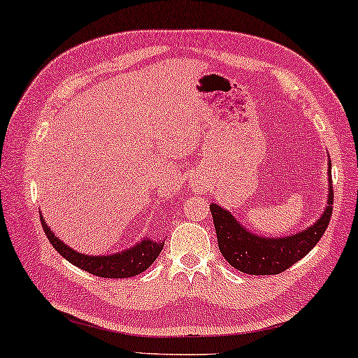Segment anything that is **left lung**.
Instances as JSON below:
<instances>
[{"mask_svg":"<svg viewBox=\"0 0 358 358\" xmlns=\"http://www.w3.org/2000/svg\"><path fill=\"white\" fill-rule=\"evenodd\" d=\"M329 169H331V162ZM328 206L322 217L304 232L283 236V238H264L248 232L243 225L221 206H210L214 229L217 235V245L222 256L236 271L250 275H277L289 268L293 264L309 255L318 243L329 224L333 214V180L329 171Z\"/></svg>","mask_w":358,"mask_h":358,"instance_id":"1","label":"left lung"}]
</instances>
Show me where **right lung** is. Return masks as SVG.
Instances as JSON below:
<instances>
[{
  "label": "right lung",
  "mask_w": 358,
  "mask_h": 358,
  "mask_svg": "<svg viewBox=\"0 0 358 358\" xmlns=\"http://www.w3.org/2000/svg\"><path fill=\"white\" fill-rule=\"evenodd\" d=\"M41 225L48 236L49 243L56 248L59 255H62L65 259L70 264H73V266L102 278L136 277V275L147 271V268L152 266L153 261L160 256L164 245V241H152L147 238L144 241H141L139 245L133 246L131 250L118 252V255L86 256L81 255V252H76L75 250H71L67 245L62 243V241L51 232V229H49L46 222L43 221V217Z\"/></svg>",
  "instance_id": "obj_1"
}]
</instances>
